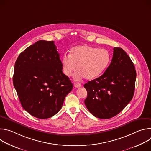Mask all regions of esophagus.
Masks as SVG:
<instances>
[{"mask_svg":"<svg viewBox=\"0 0 151 151\" xmlns=\"http://www.w3.org/2000/svg\"><path fill=\"white\" fill-rule=\"evenodd\" d=\"M74 86H75V87L76 88H79V87H81L82 85H81V83H74Z\"/></svg>","mask_w":151,"mask_h":151,"instance_id":"34e87169","label":"esophagus"}]
</instances>
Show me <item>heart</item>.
<instances>
[{"label": "heart", "mask_w": 151, "mask_h": 151, "mask_svg": "<svg viewBox=\"0 0 151 151\" xmlns=\"http://www.w3.org/2000/svg\"><path fill=\"white\" fill-rule=\"evenodd\" d=\"M111 55L105 49H98L88 45H79L72 48L70 55H64L61 60L62 70L66 76H70L76 70L75 79L84 77L87 80L99 76L106 69ZM77 68H76V66Z\"/></svg>", "instance_id": "b5f03b06"}]
</instances>
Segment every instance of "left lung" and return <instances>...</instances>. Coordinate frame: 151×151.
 I'll list each match as a JSON object with an SVG mask.
<instances>
[{
    "label": "left lung",
    "mask_w": 151,
    "mask_h": 151,
    "mask_svg": "<svg viewBox=\"0 0 151 151\" xmlns=\"http://www.w3.org/2000/svg\"><path fill=\"white\" fill-rule=\"evenodd\" d=\"M136 72L132 60L121 48H114L109 66L100 77L84 84L87 91L85 104L90 112L100 119L111 118L132 100Z\"/></svg>",
    "instance_id": "left-lung-1"
}]
</instances>
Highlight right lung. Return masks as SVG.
I'll return each instance as SVG.
<instances>
[{"label": "right lung", "instance_id": "1", "mask_svg": "<svg viewBox=\"0 0 151 151\" xmlns=\"http://www.w3.org/2000/svg\"><path fill=\"white\" fill-rule=\"evenodd\" d=\"M13 83L23 108L31 115L47 119L57 114L73 84L62 72L54 41L40 40L18 57Z\"/></svg>", "mask_w": 151, "mask_h": 151}]
</instances>
